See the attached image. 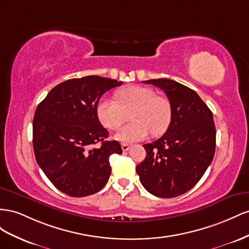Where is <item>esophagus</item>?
<instances>
[{
    "mask_svg": "<svg viewBox=\"0 0 249 249\" xmlns=\"http://www.w3.org/2000/svg\"><path fill=\"white\" fill-rule=\"evenodd\" d=\"M129 148H130V145H129V144H127V143H123V144H122L123 151H128Z\"/></svg>",
    "mask_w": 249,
    "mask_h": 249,
    "instance_id": "esophagus-1",
    "label": "esophagus"
}]
</instances>
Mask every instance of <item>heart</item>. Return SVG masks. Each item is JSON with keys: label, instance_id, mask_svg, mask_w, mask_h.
<instances>
[{"label": "heart", "instance_id": "heart-1", "mask_svg": "<svg viewBox=\"0 0 249 249\" xmlns=\"http://www.w3.org/2000/svg\"><path fill=\"white\" fill-rule=\"evenodd\" d=\"M118 101L102 98L97 104V115L106 128L115 130L125 121L132 122L116 133V139L122 142H137L146 138L164 133L171 123L172 108L165 97L156 96L149 88L132 85L119 89L116 93Z\"/></svg>", "mask_w": 249, "mask_h": 249}]
</instances>
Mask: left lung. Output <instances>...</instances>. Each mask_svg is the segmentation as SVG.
Here are the masks:
<instances>
[{"label": "left lung", "mask_w": 249, "mask_h": 249, "mask_svg": "<svg viewBox=\"0 0 249 249\" xmlns=\"http://www.w3.org/2000/svg\"><path fill=\"white\" fill-rule=\"evenodd\" d=\"M166 93L172 118L166 133L145 144L146 158L137 166L143 187L158 197L186 193L200 180L213 160L216 128L213 113L195 90L171 79L144 81Z\"/></svg>", "instance_id": "1"}]
</instances>
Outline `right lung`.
Segmentation results:
<instances>
[{"mask_svg": "<svg viewBox=\"0 0 249 249\" xmlns=\"http://www.w3.org/2000/svg\"><path fill=\"white\" fill-rule=\"evenodd\" d=\"M122 81L87 76L63 81L49 91L33 119V149L40 169L54 186L72 197L95 194L107 182L109 156L121 154L117 141L97 115L106 91ZM101 143V146L93 145Z\"/></svg>", "mask_w": 249, "mask_h": 249, "instance_id": "add662e5", "label": "right lung"}]
</instances>
